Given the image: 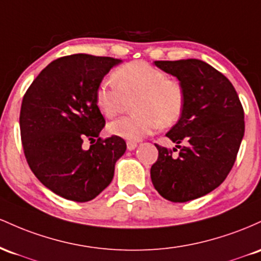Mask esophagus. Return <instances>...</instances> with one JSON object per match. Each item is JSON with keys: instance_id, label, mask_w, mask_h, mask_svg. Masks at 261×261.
<instances>
[{"instance_id": "1", "label": "esophagus", "mask_w": 261, "mask_h": 261, "mask_svg": "<svg viewBox=\"0 0 261 261\" xmlns=\"http://www.w3.org/2000/svg\"><path fill=\"white\" fill-rule=\"evenodd\" d=\"M127 148L128 150H134L137 148V143L136 142H127Z\"/></svg>"}]
</instances>
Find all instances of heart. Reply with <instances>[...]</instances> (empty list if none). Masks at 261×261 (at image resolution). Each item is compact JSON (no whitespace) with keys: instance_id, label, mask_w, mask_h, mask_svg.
<instances>
[{"instance_id":"b5f03b06","label":"heart","mask_w":261,"mask_h":261,"mask_svg":"<svg viewBox=\"0 0 261 261\" xmlns=\"http://www.w3.org/2000/svg\"><path fill=\"white\" fill-rule=\"evenodd\" d=\"M112 80L102 81L95 91V103L106 118L123 112L127 99L137 98V115L123 117L108 124L112 136L139 140L160 127L177 123L185 110L186 95L182 85L168 77L163 70L143 60H134L116 69Z\"/></svg>"}]
</instances>
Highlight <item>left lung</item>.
Instances as JSON below:
<instances>
[{
  "label": "left lung",
  "mask_w": 261,
  "mask_h": 261,
  "mask_svg": "<svg viewBox=\"0 0 261 261\" xmlns=\"http://www.w3.org/2000/svg\"><path fill=\"white\" fill-rule=\"evenodd\" d=\"M154 63L176 76L186 102L181 118L166 133L181 148L178 156L155 144L159 155L150 169L151 182L166 200L191 201L213 191L232 170L244 137V110L232 83L204 61ZM182 141L186 147L178 145Z\"/></svg>",
  "instance_id": "1"
}]
</instances>
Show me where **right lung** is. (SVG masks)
<instances>
[{
  "mask_svg": "<svg viewBox=\"0 0 261 261\" xmlns=\"http://www.w3.org/2000/svg\"><path fill=\"white\" fill-rule=\"evenodd\" d=\"M119 63L89 54L59 58L24 93L19 127L25 159L38 180L66 200L87 202L101 194L127 149L121 137L99 138L106 122L95 103L102 79ZM86 139L89 149L82 148Z\"/></svg>",
  "mask_w": 261,
  "mask_h": 261,
  "instance_id": "obj_1",
  "label": "right lung"
}]
</instances>
